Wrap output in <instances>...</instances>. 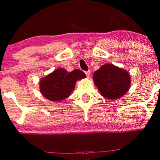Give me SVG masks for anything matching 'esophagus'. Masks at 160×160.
Segmentation results:
<instances>
[{
  "label": "esophagus",
  "instance_id": "esophagus-1",
  "mask_svg": "<svg viewBox=\"0 0 160 160\" xmlns=\"http://www.w3.org/2000/svg\"><path fill=\"white\" fill-rule=\"evenodd\" d=\"M85 74L87 75V77L89 78V76H90V71H85Z\"/></svg>",
  "mask_w": 160,
  "mask_h": 160
}]
</instances>
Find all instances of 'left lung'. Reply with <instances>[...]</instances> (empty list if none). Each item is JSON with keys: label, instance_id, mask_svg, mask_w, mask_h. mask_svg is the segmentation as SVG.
<instances>
[{"label": "left lung", "instance_id": "1", "mask_svg": "<svg viewBox=\"0 0 160 160\" xmlns=\"http://www.w3.org/2000/svg\"><path fill=\"white\" fill-rule=\"evenodd\" d=\"M93 80L101 95L110 100L122 97L130 87L128 72L109 63L94 73Z\"/></svg>", "mask_w": 160, "mask_h": 160}]
</instances>
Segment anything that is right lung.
I'll return each mask as SVG.
<instances>
[{
	"label": "right lung",
	"instance_id": "add662e5",
	"mask_svg": "<svg viewBox=\"0 0 160 160\" xmlns=\"http://www.w3.org/2000/svg\"><path fill=\"white\" fill-rule=\"evenodd\" d=\"M86 77L78 69L68 73L64 68H58L40 80V91L43 97L52 101H61L71 95L78 80Z\"/></svg>",
	"mask_w": 160,
	"mask_h": 160
}]
</instances>
